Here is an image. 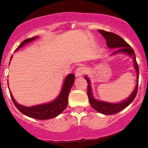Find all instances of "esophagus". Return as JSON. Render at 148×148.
Returning <instances> with one entry per match:
<instances>
[{
  "mask_svg": "<svg viewBox=\"0 0 148 148\" xmlns=\"http://www.w3.org/2000/svg\"><path fill=\"white\" fill-rule=\"evenodd\" d=\"M86 71V69L84 66H79L76 69L75 71V76L77 77H81L84 75V73Z\"/></svg>",
  "mask_w": 148,
  "mask_h": 148,
  "instance_id": "obj_1",
  "label": "esophagus"
}]
</instances>
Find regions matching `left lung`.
<instances>
[{
	"label": "left lung",
	"instance_id": "left-lung-1",
	"mask_svg": "<svg viewBox=\"0 0 148 148\" xmlns=\"http://www.w3.org/2000/svg\"><path fill=\"white\" fill-rule=\"evenodd\" d=\"M98 32L102 34L106 41V45L110 49H116V51L113 52L111 55H115L117 54H125L133 58V66L137 73V83L135 85V88L130 96L125 100L120 102L112 103L108 102H105L97 100L94 98L92 94V89L91 87V81L88 76H85L88 82V96L91 106L97 112L102 113L103 114L110 115L118 113L126 107L129 106L133 102L137 93L138 89V79H139V66L136 61V57L133 50L129 44L127 43L122 38L112 32H108L104 30H98Z\"/></svg>",
	"mask_w": 148,
	"mask_h": 148
}]
</instances>
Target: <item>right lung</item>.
Here are the masks:
<instances>
[{"mask_svg":"<svg viewBox=\"0 0 148 148\" xmlns=\"http://www.w3.org/2000/svg\"><path fill=\"white\" fill-rule=\"evenodd\" d=\"M38 37H33L32 38H28L22 42L20 45L18 46L16 50H18L20 48L23 47L25 44L29 43L30 42H33L36 40ZM13 56H11L10 62L12 59ZM9 62V64H10ZM75 82V75L69 74L65 77L64 79V82L62 84V89L58 96L51 102L48 103H44L36 105L34 106H25L23 105L19 104V103L16 102L14 99L11 92L9 90L10 95H11V99L18 110L21 112L22 114L26 115V116L30 117V118L38 119V120H48L54 117L57 116L60 113L63 112V110L66 108L68 104V96L69 94L70 90L71 89L73 85ZM9 82V81H7ZM9 86V84H8Z\"/></svg>","mask_w":148,"mask_h":148,"instance_id":"right-lung-1","label":"right lung"}]
</instances>
